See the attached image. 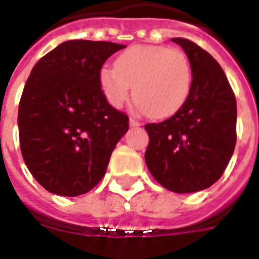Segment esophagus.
I'll return each instance as SVG.
<instances>
[{
	"mask_svg": "<svg viewBox=\"0 0 259 259\" xmlns=\"http://www.w3.org/2000/svg\"><path fill=\"white\" fill-rule=\"evenodd\" d=\"M129 123H130V126H133V127H137V126H140V124H142V123L139 122L137 119H135V117H130Z\"/></svg>",
	"mask_w": 259,
	"mask_h": 259,
	"instance_id": "obj_1",
	"label": "esophagus"
}]
</instances>
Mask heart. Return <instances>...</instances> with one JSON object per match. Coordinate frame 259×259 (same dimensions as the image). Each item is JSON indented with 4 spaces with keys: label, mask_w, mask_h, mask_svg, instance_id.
Returning a JSON list of instances; mask_svg holds the SVG:
<instances>
[{
    "label": "heart",
    "mask_w": 259,
    "mask_h": 259,
    "mask_svg": "<svg viewBox=\"0 0 259 259\" xmlns=\"http://www.w3.org/2000/svg\"><path fill=\"white\" fill-rule=\"evenodd\" d=\"M100 89L115 107L129 99L153 119H166L180 110L191 91V66L186 54L160 45H136L116 58L115 69L103 68Z\"/></svg>",
    "instance_id": "heart-1"
}]
</instances>
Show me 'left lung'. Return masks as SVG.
<instances>
[{"mask_svg":"<svg viewBox=\"0 0 259 259\" xmlns=\"http://www.w3.org/2000/svg\"><path fill=\"white\" fill-rule=\"evenodd\" d=\"M191 66L189 99L177 113L147 123L149 171L164 189L194 193L212 186L230 163L237 142V100L220 63L186 38L171 39Z\"/></svg>","mask_w":259,"mask_h":259,"instance_id":"left-lung-1","label":"left lung"}]
</instances>
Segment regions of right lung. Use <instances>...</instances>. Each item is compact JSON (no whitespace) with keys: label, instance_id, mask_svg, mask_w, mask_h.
Segmentation results:
<instances>
[{"label":"right lung","instance_id":"obj_1","mask_svg":"<svg viewBox=\"0 0 259 259\" xmlns=\"http://www.w3.org/2000/svg\"><path fill=\"white\" fill-rule=\"evenodd\" d=\"M126 48L73 39L42 56L19 100V147L28 170L54 194H85L106 173L110 154L129 129L126 113L100 89L103 63Z\"/></svg>","mask_w":259,"mask_h":259}]
</instances>
